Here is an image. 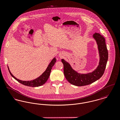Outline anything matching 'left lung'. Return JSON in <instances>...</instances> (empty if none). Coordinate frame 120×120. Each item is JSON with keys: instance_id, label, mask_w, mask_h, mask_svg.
<instances>
[{"instance_id": "8db88e82", "label": "left lung", "mask_w": 120, "mask_h": 120, "mask_svg": "<svg viewBox=\"0 0 120 120\" xmlns=\"http://www.w3.org/2000/svg\"><path fill=\"white\" fill-rule=\"evenodd\" d=\"M93 37L98 45L100 56L99 65L94 71L88 74H79L74 70L70 64L64 59L61 60L64 64V72L66 79L74 85L82 86L90 84L100 79L104 73L108 58L105 39L97 33H95Z\"/></svg>"}]
</instances>
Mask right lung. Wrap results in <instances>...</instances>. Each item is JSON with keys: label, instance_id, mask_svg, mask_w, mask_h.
<instances>
[{"label": "right lung", "instance_id": "right-lung-1", "mask_svg": "<svg viewBox=\"0 0 120 120\" xmlns=\"http://www.w3.org/2000/svg\"><path fill=\"white\" fill-rule=\"evenodd\" d=\"M56 60L55 57H54L52 60V61L48 65L47 68H46V71L43 74H42L41 76H40L38 78L36 79H34L33 80H30V81H22V80L17 79L10 72L9 67H8V69L9 71V73L12 76V77H13L17 81H18L19 83H21V84L26 85V86H27L36 87L40 86L46 82L47 79H48V78L49 77L52 67L55 64Z\"/></svg>", "mask_w": 120, "mask_h": 120}]
</instances>
